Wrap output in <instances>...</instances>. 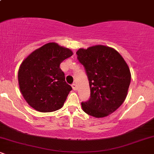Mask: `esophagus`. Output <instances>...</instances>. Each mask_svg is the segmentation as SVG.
Listing matches in <instances>:
<instances>
[{"label":"esophagus","instance_id":"obj_1","mask_svg":"<svg viewBox=\"0 0 154 154\" xmlns=\"http://www.w3.org/2000/svg\"><path fill=\"white\" fill-rule=\"evenodd\" d=\"M72 87L73 88L74 91H77V85H76V84H75V83H73V84L72 85Z\"/></svg>","mask_w":154,"mask_h":154}]
</instances>
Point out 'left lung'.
Segmentation results:
<instances>
[{
  "label": "left lung",
  "mask_w": 154,
  "mask_h": 154,
  "mask_svg": "<svg viewBox=\"0 0 154 154\" xmlns=\"http://www.w3.org/2000/svg\"><path fill=\"white\" fill-rule=\"evenodd\" d=\"M89 81L91 95L83 111L100 118L115 111L126 98L131 75L122 56L114 48L95 45L76 53Z\"/></svg>",
  "instance_id": "1"
}]
</instances>
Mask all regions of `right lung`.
<instances>
[{"instance_id":"obj_1","label":"right lung","mask_w":154,"mask_h":154,"mask_svg":"<svg viewBox=\"0 0 154 154\" xmlns=\"http://www.w3.org/2000/svg\"><path fill=\"white\" fill-rule=\"evenodd\" d=\"M72 54L69 48L49 43L22 63L18 72L19 88L24 99L35 110L51 112L62 107L72 88L59 66Z\"/></svg>"}]
</instances>
